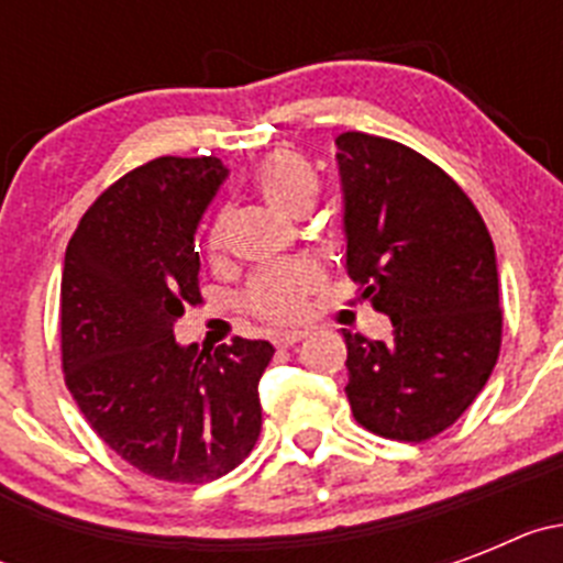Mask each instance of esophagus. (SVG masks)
I'll list each match as a JSON object with an SVG mask.
<instances>
[{
	"instance_id": "34e87169",
	"label": "esophagus",
	"mask_w": 563,
	"mask_h": 563,
	"mask_svg": "<svg viewBox=\"0 0 563 563\" xmlns=\"http://www.w3.org/2000/svg\"><path fill=\"white\" fill-rule=\"evenodd\" d=\"M307 338V330H290V332H278L276 338H273V343L276 346H292V343L305 341Z\"/></svg>"
}]
</instances>
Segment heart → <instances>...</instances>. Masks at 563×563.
Returning <instances> with one entry per match:
<instances>
[{
    "instance_id": "b5f03b06",
    "label": "heart",
    "mask_w": 563,
    "mask_h": 563,
    "mask_svg": "<svg viewBox=\"0 0 563 563\" xmlns=\"http://www.w3.org/2000/svg\"><path fill=\"white\" fill-rule=\"evenodd\" d=\"M253 186L262 200L271 202L278 213L301 217L318 197V177L305 161L290 152H271L253 172ZM228 253V217L217 213L206 233V256L211 265H220ZM324 285V273L312 262H287L271 271H262L245 290V307L262 321L290 324L305 316L310 298Z\"/></svg>"
}]
</instances>
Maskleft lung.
<instances>
[{
	"label": "left lung",
	"mask_w": 563,
	"mask_h": 563,
	"mask_svg": "<svg viewBox=\"0 0 563 563\" xmlns=\"http://www.w3.org/2000/svg\"><path fill=\"white\" fill-rule=\"evenodd\" d=\"M346 271L391 318L389 343L346 341V397L363 429L426 442L454 426L499 361L494 239L437 163L366 132L338 134Z\"/></svg>",
	"instance_id": "8db88e82"
}]
</instances>
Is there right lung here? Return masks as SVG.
Segmentation results:
<instances>
[{
    "mask_svg": "<svg viewBox=\"0 0 563 563\" xmlns=\"http://www.w3.org/2000/svg\"><path fill=\"white\" fill-rule=\"evenodd\" d=\"M225 180L220 157H154L98 197L62 273V369L84 420L152 479L202 485L242 465L262 431L267 341L213 352L174 341L202 305L194 231Z\"/></svg>",
    "mask_w": 563,
    "mask_h": 563,
    "instance_id": "add662e5",
    "label": "right lung"
}]
</instances>
